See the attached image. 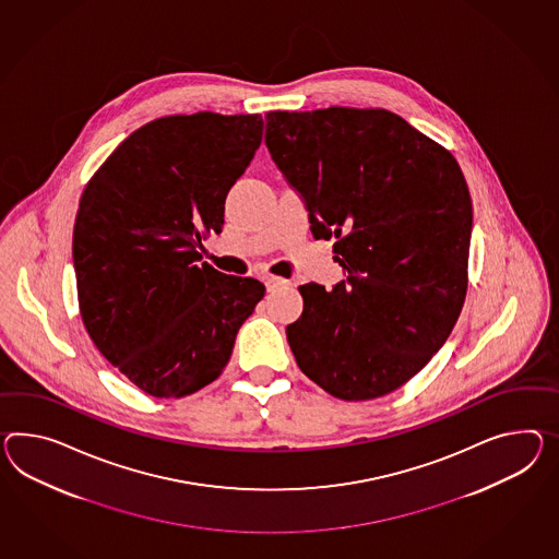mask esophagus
<instances>
[{
  "mask_svg": "<svg viewBox=\"0 0 559 559\" xmlns=\"http://www.w3.org/2000/svg\"><path fill=\"white\" fill-rule=\"evenodd\" d=\"M264 285L269 290H274V288H278V286L286 285L285 278H281V276H266L264 278Z\"/></svg>",
  "mask_w": 559,
  "mask_h": 559,
  "instance_id": "esophagus-1",
  "label": "esophagus"
}]
</instances>
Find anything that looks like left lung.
Masks as SVG:
<instances>
[{
	"label": "left lung",
	"instance_id": "left-lung-1",
	"mask_svg": "<svg viewBox=\"0 0 559 559\" xmlns=\"http://www.w3.org/2000/svg\"><path fill=\"white\" fill-rule=\"evenodd\" d=\"M266 147L302 193L317 238H337L333 290L299 286L286 328L300 371L361 402L412 380L449 340L468 286L473 202L449 150L385 109L271 110Z\"/></svg>",
	"mask_w": 559,
	"mask_h": 559
}]
</instances>
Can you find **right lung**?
Segmentation results:
<instances>
[{
    "label": "right lung",
    "mask_w": 559,
    "mask_h": 559,
    "mask_svg": "<svg viewBox=\"0 0 559 559\" xmlns=\"http://www.w3.org/2000/svg\"><path fill=\"white\" fill-rule=\"evenodd\" d=\"M260 115H169L139 127L82 191L72 234L79 307L96 349L153 397L218 380L264 297L200 262L262 141Z\"/></svg>",
    "instance_id": "obj_1"
}]
</instances>
